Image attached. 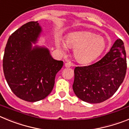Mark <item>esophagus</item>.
<instances>
[{
	"label": "esophagus",
	"mask_w": 129,
	"mask_h": 129,
	"mask_svg": "<svg viewBox=\"0 0 129 129\" xmlns=\"http://www.w3.org/2000/svg\"><path fill=\"white\" fill-rule=\"evenodd\" d=\"M64 66H65V67H67V68H70V67H72V64L70 62H66L65 64H64Z\"/></svg>",
	"instance_id": "esophagus-1"
}]
</instances>
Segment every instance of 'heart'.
Segmentation results:
<instances>
[{
  "mask_svg": "<svg viewBox=\"0 0 129 129\" xmlns=\"http://www.w3.org/2000/svg\"><path fill=\"white\" fill-rule=\"evenodd\" d=\"M68 47L74 48L76 60L82 63H88L94 60L103 52L105 42L103 37L89 31H79L70 34L67 39V44H59V47L64 51Z\"/></svg>",
  "mask_w": 129,
  "mask_h": 129,
  "instance_id": "obj_1",
  "label": "heart"
}]
</instances>
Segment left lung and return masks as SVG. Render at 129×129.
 Segmentation results:
<instances>
[{"mask_svg": "<svg viewBox=\"0 0 129 129\" xmlns=\"http://www.w3.org/2000/svg\"><path fill=\"white\" fill-rule=\"evenodd\" d=\"M126 52L118 39L100 61L74 69L73 90L77 98L90 103H99L112 97L123 83L127 71Z\"/></svg>", "mask_w": 129, "mask_h": 129, "instance_id": "obj_1", "label": "left lung"}]
</instances>
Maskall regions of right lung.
I'll list each match as a JSON object with an SVG mask.
<instances>
[{"label": "right lung", "instance_id": "1", "mask_svg": "<svg viewBox=\"0 0 129 129\" xmlns=\"http://www.w3.org/2000/svg\"><path fill=\"white\" fill-rule=\"evenodd\" d=\"M41 32L37 21L22 25L9 37L3 57V71L13 94L21 100L35 102L50 94L57 73L63 65L47 48L35 47Z\"/></svg>", "mask_w": 129, "mask_h": 129}]
</instances>
